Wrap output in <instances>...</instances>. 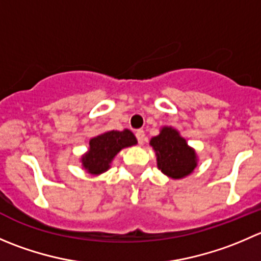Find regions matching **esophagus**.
<instances>
[{
  "mask_svg": "<svg viewBox=\"0 0 261 261\" xmlns=\"http://www.w3.org/2000/svg\"><path fill=\"white\" fill-rule=\"evenodd\" d=\"M136 139H138L139 144H143L144 140H145V134H144L143 130H138L136 131Z\"/></svg>",
  "mask_w": 261,
  "mask_h": 261,
  "instance_id": "1",
  "label": "esophagus"
}]
</instances>
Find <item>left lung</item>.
I'll use <instances>...</instances> for the list:
<instances>
[{
    "instance_id": "8db88e82",
    "label": "left lung",
    "mask_w": 261,
    "mask_h": 261,
    "mask_svg": "<svg viewBox=\"0 0 261 261\" xmlns=\"http://www.w3.org/2000/svg\"><path fill=\"white\" fill-rule=\"evenodd\" d=\"M150 145L155 151L158 168L171 178H184L198 166L195 150L173 127L164 126L159 135L151 138Z\"/></svg>"
}]
</instances>
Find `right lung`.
Instances as JSON below:
<instances>
[{
  "label": "right lung",
  "instance_id": "right-lung-1",
  "mask_svg": "<svg viewBox=\"0 0 261 261\" xmlns=\"http://www.w3.org/2000/svg\"><path fill=\"white\" fill-rule=\"evenodd\" d=\"M138 144L135 135L130 130L107 131L90 139L89 150L82 156L85 171L90 174H100L108 171L113 158L123 148Z\"/></svg>",
  "mask_w": 261,
  "mask_h": 261
}]
</instances>
